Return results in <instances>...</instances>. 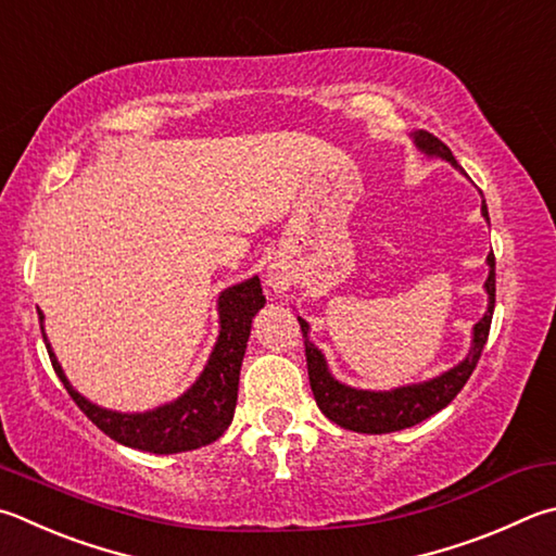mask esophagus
<instances>
[{
    "label": "esophagus",
    "mask_w": 556,
    "mask_h": 556,
    "mask_svg": "<svg viewBox=\"0 0 556 556\" xmlns=\"http://www.w3.org/2000/svg\"><path fill=\"white\" fill-rule=\"evenodd\" d=\"M267 285L275 289V291H287L289 289V285H291V279H289V275L285 269H271L269 271V277H267Z\"/></svg>",
    "instance_id": "34e87169"
}]
</instances>
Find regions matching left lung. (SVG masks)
Wrapping results in <instances>:
<instances>
[{
  "label": "left lung",
  "instance_id": "left-lung-1",
  "mask_svg": "<svg viewBox=\"0 0 556 556\" xmlns=\"http://www.w3.org/2000/svg\"><path fill=\"white\" fill-rule=\"evenodd\" d=\"M416 146L420 150H426L428 155L445 157L447 163L459 167L457 160L452 155V150L442 143L440 138L428 134V130L416 134ZM481 214L489 218L486 201L481 204ZM489 267H491L489 279H486L489 311L486 316L473 326L471 352L467 355V359L459 362L457 367L426 383H413V387H401L393 391H359V389L345 387V383H340L330 377L320 350L313 348V342H308L306 338L308 323L299 318L301 332H304L311 391L313 396H316L318 408L326 413V418L338 422V426L345 430L367 432V435H381V432H396V430L416 426V422L435 416L438 410L445 408L447 403L464 389V383L469 381L471 371L477 369L483 345H486L489 340L493 306H496V257H493V252L489 255Z\"/></svg>",
  "mask_w": 556,
  "mask_h": 556
}]
</instances>
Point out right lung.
<instances>
[{
  "label": "right lung",
  "instance_id": "obj_1",
  "mask_svg": "<svg viewBox=\"0 0 556 556\" xmlns=\"http://www.w3.org/2000/svg\"><path fill=\"white\" fill-rule=\"evenodd\" d=\"M262 306H265V296H262L257 277L226 289L218 299L220 336L214 352H211L206 369L201 371V377L185 396L150 413L106 410L89 403L85 396H79L65 379L48 340H43L55 375L65 383L67 393L73 396L79 410L99 430L126 447L155 454H175L204 447L208 442L218 440L230 426V420H233L240 365H243V355L248 348L252 316ZM38 318L43 323V313L40 311ZM40 332H43V326H40Z\"/></svg>",
  "mask_w": 556,
  "mask_h": 556
}]
</instances>
